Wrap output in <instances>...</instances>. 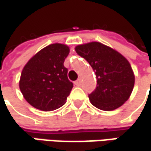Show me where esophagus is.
I'll return each instance as SVG.
<instances>
[{
  "instance_id": "34e87169",
  "label": "esophagus",
  "mask_w": 151,
  "mask_h": 151,
  "mask_svg": "<svg viewBox=\"0 0 151 151\" xmlns=\"http://www.w3.org/2000/svg\"><path fill=\"white\" fill-rule=\"evenodd\" d=\"M74 85L77 86H79L80 85H81V80L80 79H78V80H76L75 82H74Z\"/></svg>"
}]
</instances>
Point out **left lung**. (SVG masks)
Masks as SVG:
<instances>
[{"label": "left lung", "mask_w": 151, "mask_h": 151, "mask_svg": "<svg viewBox=\"0 0 151 151\" xmlns=\"http://www.w3.org/2000/svg\"><path fill=\"white\" fill-rule=\"evenodd\" d=\"M75 50L96 74V89L88 95L91 103L100 110L113 111L128 100L135 77L130 63L123 55L99 42L79 45Z\"/></svg>", "instance_id": "8db88e82"}]
</instances>
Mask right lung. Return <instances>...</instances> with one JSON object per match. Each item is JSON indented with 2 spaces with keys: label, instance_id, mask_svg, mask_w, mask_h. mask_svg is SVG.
Masks as SVG:
<instances>
[{
  "label": "right lung",
  "instance_id": "1",
  "mask_svg": "<svg viewBox=\"0 0 151 151\" xmlns=\"http://www.w3.org/2000/svg\"><path fill=\"white\" fill-rule=\"evenodd\" d=\"M69 51L65 45H49L24 66L20 89L25 99L36 109L50 111L65 103L73 87L67 78L68 70L64 66Z\"/></svg>",
  "mask_w": 151,
  "mask_h": 151
}]
</instances>
